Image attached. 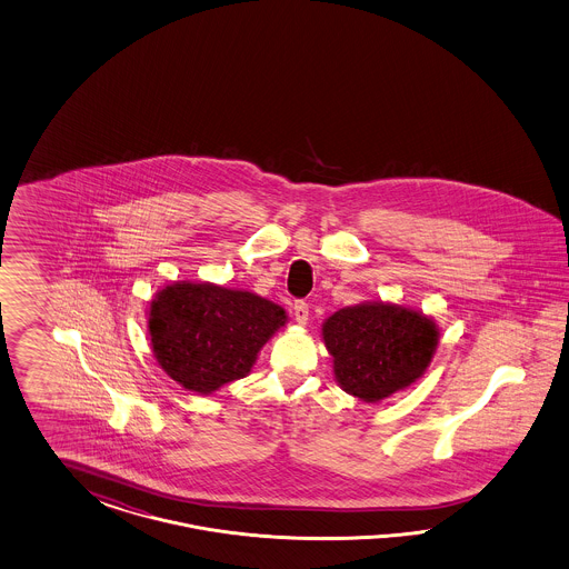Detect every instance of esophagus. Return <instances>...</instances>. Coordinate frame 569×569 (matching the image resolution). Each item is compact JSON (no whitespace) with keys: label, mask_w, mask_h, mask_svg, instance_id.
Wrapping results in <instances>:
<instances>
[{"label":"esophagus","mask_w":569,"mask_h":569,"mask_svg":"<svg viewBox=\"0 0 569 569\" xmlns=\"http://www.w3.org/2000/svg\"><path fill=\"white\" fill-rule=\"evenodd\" d=\"M293 317H296L298 326H307V321H309V305L305 300L293 302Z\"/></svg>","instance_id":"esophagus-1"}]
</instances>
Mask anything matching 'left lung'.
I'll use <instances>...</instances> for the list:
<instances>
[{"label":"left lung","mask_w":569,"mask_h":569,"mask_svg":"<svg viewBox=\"0 0 569 569\" xmlns=\"http://www.w3.org/2000/svg\"><path fill=\"white\" fill-rule=\"evenodd\" d=\"M321 331L336 381L365 402L392 397L421 378L440 336L430 317L390 302L340 309Z\"/></svg>","instance_id":"8db88e82"}]
</instances>
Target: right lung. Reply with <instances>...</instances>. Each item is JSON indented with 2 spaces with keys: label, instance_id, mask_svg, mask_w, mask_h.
<instances>
[{
  "label": "right lung",
  "instance_id": "obj_1",
  "mask_svg": "<svg viewBox=\"0 0 569 569\" xmlns=\"http://www.w3.org/2000/svg\"><path fill=\"white\" fill-rule=\"evenodd\" d=\"M286 321V310L257 293L190 281L162 288L148 310L156 361L198 395L246 378Z\"/></svg>",
  "mask_w": 569,
  "mask_h": 569
}]
</instances>
